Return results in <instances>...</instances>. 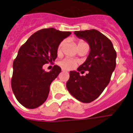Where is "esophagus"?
<instances>
[{
	"label": "esophagus",
	"mask_w": 133,
	"mask_h": 133,
	"mask_svg": "<svg viewBox=\"0 0 133 133\" xmlns=\"http://www.w3.org/2000/svg\"><path fill=\"white\" fill-rule=\"evenodd\" d=\"M62 71H63V72H66L67 70H65V69H62Z\"/></svg>",
	"instance_id": "obj_1"
}]
</instances>
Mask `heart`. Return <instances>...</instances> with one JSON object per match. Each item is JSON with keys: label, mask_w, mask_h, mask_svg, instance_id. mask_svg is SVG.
Wrapping results in <instances>:
<instances>
[{"label": "heart", "mask_w": 133, "mask_h": 133, "mask_svg": "<svg viewBox=\"0 0 133 133\" xmlns=\"http://www.w3.org/2000/svg\"><path fill=\"white\" fill-rule=\"evenodd\" d=\"M85 42L84 41H80L78 43V46L81 45V44H85ZM64 44V41H62L60 43V44H58V52H60L62 50V49H63V46ZM59 64L63 67L64 69H71L72 68H74L76 66L77 64V61H75V60L72 59V58H65L64 59L61 60V61L59 62Z\"/></svg>", "instance_id": "b5f03b06"}]
</instances>
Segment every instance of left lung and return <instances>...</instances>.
Listing matches in <instances>:
<instances>
[{
    "instance_id": "1",
    "label": "left lung",
    "mask_w": 133,
    "mask_h": 133,
    "mask_svg": "<svg viewBox=\"0 0 133 133\" xmlns=\"http://www.w3.org/2000/svg\"><path fill=\"white\" fill-rule=\"evenodd\" d=\"M78 38L89 44L90 52L77 71H70L66 83L69 92L78 101L90 103L99 97L110 82L116 67L117 52L111 41L95 29L75 31ZM88 70L85 76H80L79 72Z\"/></svg>"
}]
</instances>
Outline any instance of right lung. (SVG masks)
I'll return each instance as SVG.
<instances>
[{
  "instance_id": "obj_1",
  "label": "right lung",
  "mask_w": 133,
  "mask_h": 133,
  "mask_svg": "<svg viewBox=\"0 0 133 133\" xmlns=\"http://www.w3.org/2000/svg\"><path fill=\"white\" fill-rule=\"evenodd\" d=\"M71 34L49 28L36 32L21 46L13 62L12 92L24 107L35 109L45 102L50 85L61 71L55 65L49 72L43 66L57 57L58 44Z\"/></svg>"
}]
</instances>
